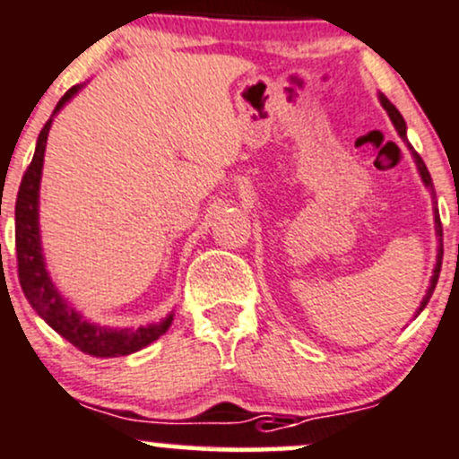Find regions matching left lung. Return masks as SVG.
Returning <instances> with one entry per match:
<instances>
[{"instance_id":"left-lung-1","label":"left lung","mask_w":459,"mask_h":459,"mask_svg":"<svg viewBox=\"0 0 459 459\" xmlns=\"http://www.w3.org/2000/svg\"><path fill=\"white\" fill-rule=\"evenodd\" d=\"M381 104H384V108L387 110V115H390V119H392V124H394V128L399 130L401 137L405 139V119L401 117V113H399V110H396L394 104H392L387 98H384V95H381ZM407 148L411 150V156H414V160H416V165H418V172H420V176H422V183H425L427 187L431 189V194H434V183H431V176H429V169H427L425 160L420 159V154L414 152V148H411L410 143H407ZM434 195H436V194H434ZM434 211H436V235H437V238H440V248H437V261H436L434 276H431V285H429V290H427L425 299H422L420 309H418V311L425 309L427 303H429L431 294H434L436 283H437V276H440V268H442V253H445V250H442V221H440V215H437V206H434Z\"/></svg>"}]
</instances>
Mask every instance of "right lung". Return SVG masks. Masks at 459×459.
Segmentation results:
<instances>
[{
    "mask_svg": "<svg viewBox=\"0 0 459 459\" xmlns=\"http://www.w3.org/2000/svg\"><path fill=\"white\" fill-rule=\"evenodd\" d=\"M80 87H72L60 98L56 110L67 102ZM54 110V113H56ZM49 126L48 119L39 134L37 150H34L32 163L25 169L22 185H19L17 204H14V248H17V274L22 290L41 318L63 335L75 349L93 357H119L141 351L143 346L159 340L172 325V316L160 320L159 325L139 326V329H104V326L91 325L82 320L75 311L60 299L56 287L49 281L41 255V239H39V183H41L43 154L48 143Z\"/></svg>",
    "mask_w": 459,
    "mask_h": 459,
    "instance_id": "add662e5",
    "label": "right lung"
}]
</instances>
